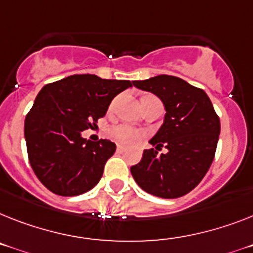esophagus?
I'll list each match as a JSON object with an SVG mask.
<instances>
[{"mask_svg": "<svg viewBox=\"0 0 253 253\" xmlns=\"http://www.w3.org/2000/svg\"><path fill=\"white\" fill-rule=\"evenodd\" d=\"M127 150L126 146H123V145H117V152L118 153H125Z\"/></svg>", "mask_w": 253, "mask_h": 253, "instance_id": "1", "label": "esophagus"}]
</instances>
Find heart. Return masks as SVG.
<instances>
[{"mask_svg":"<svg viewBox=\"0 0 253 253\" xmlns=\"http://www.w3.org/2000/svg\"><path fill=\"white\" fill-rule=\"evenodd\" d=\"M108 136L117 143L132 145V144H136L144 136V132L133 130L132 127L126 126V125H116L108 130Z\"/></svg>","mask_w":253,"mask_h":253,"instance_id":"obj_1","label":"heart"}]
</instances>
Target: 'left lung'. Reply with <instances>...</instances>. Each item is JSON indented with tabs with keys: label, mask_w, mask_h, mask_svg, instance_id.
Wrapping results in <instances>:
<instances>
[{
	"label": "left lung",
	"mask_w": 253,
	"mask_h": 253,
	"mask_svg": "<svg viewBox=\"0 0 253 253\" xmlns=\"http://www.w3.org/2000/svg\"><path fill=\"white\" fill-rule=\"evenodd\" d=\"M133 86L152 92L165 105L162 126L131 167L140 188L161 198H179L198 185L209 171L217 146L220 120L205 91L173 76L161 74L133 81ZM165 146L166 155H158Z\"/></svg>",
	"instance_id": "left-lung-1"
}]
</instances>
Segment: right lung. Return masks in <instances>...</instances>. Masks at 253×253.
I'll return each instance as SVG.
<instances>
[{"instance_id": "1", "label": "right lung", "mask_w": 253, "mask_h": 253, "mask_svg": "<svg viewBox=\"0 0 253 253\" xmlns=\"http://www.w3.org/2000/svg\"><path fill=\"white\" fill-rule=\"evenodd\" d=\"M128 87L130 81L95 74H74L42 87L25 117L24 136L32 169L50 192L73 197L100 181L116 144L87 140L82 131L92 128Z\"/></svg>"}]
</instances>
